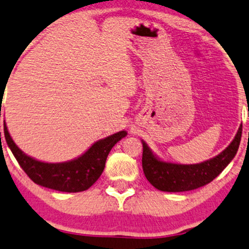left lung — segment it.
<instances>
[{
    "label": "left lung",
    "mask_w": 249,
    "mask_h": 249,
    "mask_svg": "<svg viewBox=\"0 0 249 249\" xmlns=\"http://www.w3.org/2000/svg\"><path fill=\"white\" fill-rule=\"evenodd\" d=\"M240 125L233 141L209 161L199 164H175L157 160L142 141V169L147 180L163 192H185L202 187L213 181L224 170L238 152L241 140Z\"/></svg>",
    "instance_id": "1"
}]
</instances>
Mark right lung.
I'll list each match as a JSON object with an SVG mask.
<instances>
[{
    "mask_svg": "<svg viewBox=\"0 0 249 249\" xmlns=\"http://www.w3.org/2000/svg\"><path fill=\"white\" fill-rule=\"evenodd\" d=\"M126 134L125 131H121L97 141L84 155L73 161L45 163L25 155L11 139L4 123L5 140L25 174L40 186L69 193L86 191L92 186L102 175L111 148Z\"/></svg>",
    "mask_w": 249,
    "mask_h": 249,
    "instance_id": "1",
    "label": "right lung"
}]
</instances>
